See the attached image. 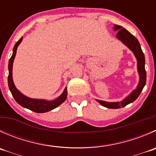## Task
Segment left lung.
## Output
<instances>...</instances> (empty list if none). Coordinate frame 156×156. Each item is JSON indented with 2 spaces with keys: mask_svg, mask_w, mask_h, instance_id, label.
I'll return each mask as SVG.
<instances>
[{
  "mask_svg": "<svg viewBox=\"0 0 156 156\" xmlns=\"http://www.w3.org/2000/svg\"><path fill=\"white\" fill-rule=\"evenodd\" d=\"M113 30L117 31L116 37L133 52L137 60V71H138L139 76H140V81H139V84L136 88L134 89L126 98H125L120 102L119 101L107 102V101H101V100H96L100 104L107 108L118 109L120 107H125L130 103H133L140 96L146 82V69H145V55L142 51L141 46H140L138 40L133 35L131 34L128 30H126L121 26L114 25Z\"/></svg>",
  "mask_w": 156,
  "mask_h": 156,
  "instance_id": "left-lung-1",
  "label": "left lung"
}]
</instances>
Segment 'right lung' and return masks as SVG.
Returning <instances> with one entry per match:
<instances>
[{
    "instance_id": "1",
    "label": "right lung",
    "mask_w": 156,
    "mask_h": 156,
    "mask_svg": "<svg viewBox=\"0 0 156 156\" xmlns=\"http://www.w3.org/2000/svg\"><path fill=\"white\" fill-rule=\"evenodd\" d=\"M23 40V37H21L17 41V43L14 45V47L13 49V54L10 57L8 63V86L12 95L15 101L18 103L23 107L29 109L36 113H46V112L52 110L53 109L56 108L57 107L62 104L67 98V87L64 89V91L62 92L59 97L52 101H47L45 99H35V98H30L27 97L26 95L23 94L18 89H16L13 80V63L14 61L15 56L16 54V49L18 46L20 44Z\"/></svg>"
}]
</instances>
